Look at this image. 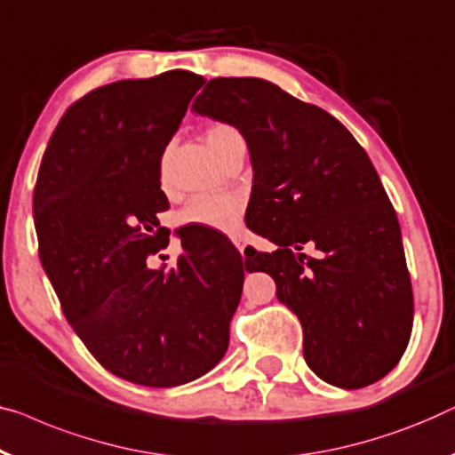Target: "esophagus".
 Segmentation results:
<instances>
[{"label":"esophagus","instance_id":"esophagus-1","mask_svg":"<svg viewBox=\"0 0 455 455\" xmlns=\"http://www.w3.org/2000/svg\"><path fill=\"white\" fill-rule=\"evenodd\" d=\"M232 242H234V246L240 250V254L243 256V250H246V242H243L242 238H232Z\"/></svg>","mask_w":455,"mask_h":455}]
</instances>
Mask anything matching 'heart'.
Returning a JSON list of instances; mask_svg holds the SVG:
<instances>
[{
    "instance_id": "1",
    "label": "heart",
    "mask_w": 455,
    "mask_h": 455,
    "mask_svg": "<svg viewBox=\"0 0 455 455\" xmlns=\"http://www.w3.org/2000/svg\"><path fill=\"white\" fill-rule=\"evenodd\" d=\"M205 141L217 160L223 162L234 148L243 146L238 131L229 124L215 123L205 131ZM242 203L232 195H203L187 203L179 215L182 226H203L217 232H235L240 226Z\"/></svg>"
}]
</instances>
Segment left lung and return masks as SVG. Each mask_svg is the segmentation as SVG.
<instances>
[{"label":"left lung","instance_id":"left-lung-1","mask_svg":"<svg viewBox=\"0 0 455 455\" xmlns=\"http://www.w3.org/2000/svg\"><path fill=\"white\" fill-rule=\"evenodd\" d=\"M193 113L248 143L254 180L246 223L275 252L246 268L275 279L304 328L309 370L355 390L390 373L412 331V287L398 217L365 149L332 115L259 77H215ZM304 243L319 250L300 252Z\"/></svg>","mask_w":455,"mask_h":455}]
</instances>
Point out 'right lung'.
Segmentation results:
<instances>
[{"label":"right lung","instance_id":"1","mask_svg":"<svg viewBox=\"0 0 455 455\" xmlns=\"http://www.w3.org/2000/svg\"><path fill=\"white\" fill-rule=\"evenodd\" d=\"M201 76L123 80L71 104L44 151L32 196L38 254L63 314L98 363L149 387L193 381L220 363L242 298V256L176 232L174 268L148 259L170 243L157 213L164 149Z\"/></svg>","mask_w":455,"mask_h":455}]
</instances>
